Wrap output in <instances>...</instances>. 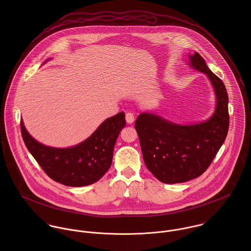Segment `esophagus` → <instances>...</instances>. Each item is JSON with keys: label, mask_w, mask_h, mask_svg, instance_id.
I'll use <instances>...</instances> for the list:
<instances>
[{"label": "esophagus", "mask_w": 251, "mask_h": 251, "mask_svg": "<svg viewBox=\"0 0 251 251\" xmlns=\"http://www.w3.org/2000/svg\"><path fill=\"white\" fill-rule=\"evenodd\" d=\"M134 115L132 114V113H126V123L127 124H132L133 122H134Z\"/></svg>", "instance_id": "obj_1"}]
</instances>
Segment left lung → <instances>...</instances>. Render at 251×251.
<instances>
[{"label": "left lung", "instance_id": "1", "mask_svg": "<svg viewBox=\"0 0 251 251\" xmlns=\"http://www.w3.org/2000/svg\"><path fill=\"white\" fill-rule=\"evenodd\" d=\"M190 66L211 80L216 98L214 115L206 122L180 126L160 116L141 113L135 122L144 162L164 183L184 182L201 176L211 165L229 129L226 88L197 53L189 56Z\"/></svg>", "mask_w": 251, "mask_h": 251}]
</instances>
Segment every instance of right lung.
I'll return each instance as SVG.
<instances>
[{"label":"right lung","instance_id":"1","mask_svg":"<svg viewBox=\"0 0 251 251\" xmlns=\"http://www.w3.org/2000/svg\"><path fill=\"white\" fill-rule=\"evenodd\" d=\"M125 126V113L120 112L105 120L84 142L60 149L37 142L20 123L24 143L36 162L49 178L68 186L92 184L107 172L116 140Z\"/></svg>","mask_w":251,"mask_h":251}]
</instances>
